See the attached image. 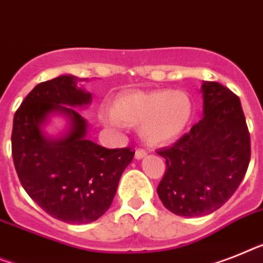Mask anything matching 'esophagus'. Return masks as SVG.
Here are the masks:
<instances>
[{
    "label": "esophagus",
    "instance_id": "esophagus-1",
    "mask_svg": "<svg viewBox=\"0 0 263 263\" xmlns=\"http://www.w3.org/2000/svg\"><path fill=\"white\" fill-rule=\"evenodd\" d=\"M146 156H147V152L146 151H144V149H137L134 157H136L137 160H141V158L146 157Z\"/></svg>",
    "mask_w": 263,
    "mask_h": 263
}]
</instances>
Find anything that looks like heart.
Returning a JSON list of instances; mask_svg holds the SVG:
<instances>
[{
  "label": "heart",
  "instance_id": "b5f03b06",
  "mask_svg": "<svg viewBox=\"0 0 263 263\" xmlns=\"http://www.w3.org/2000/svg\"><path fill=\"white\" fill-rule=\"evenodd\" d=\"M192 116V101L180 90L130 92L117 99L114 111L101 112L102 121L111 127L141 125V137L152 145L175 141L190 126Z\"/></svg>",
  "mask_w": 263,
  "mask_h": 263
}]
</instances>
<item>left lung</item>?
<instances>
[{
  "label": "left lung",
  "mask_w": 263,
  "mask_h": 263,
  "mask_svg": "<svg viewBox=\"0 0 263 263\" xmlns=\"http://www.w3.org/2000/svg\"><path fill=\"white\" fill-rule=\"evenodd\" d=\"M203 118L175 145L157 152L166 171L157 194L179 216L216 211L239 186L250 162V134L239 98L216 82H203Z\"/></svg>",
  "instance_id": "8db88e82"
}]
</instances>
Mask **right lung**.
<instances>
[{"mask_svg": "<svg viewBox=\"0 0 263 263\" xmlns=\"http://www.w3.org/2000/svg\"><path fill=\"white\" fill-rule=\"evenodd\" d=\"M79 82L60 75L37 84L14 114L12 132L13 161L24 190L52 218L69 224L94 222L107 211L134 157L130 147L106 149L88 140V123L77 108L90 105L92 95ZM55 115L67 126L52 137L45 126Z\"/></svg>", "mask_w": 263, "mask_h": 263, "instance_id": "obj_1", "label": "right lung"}]
</instances>
